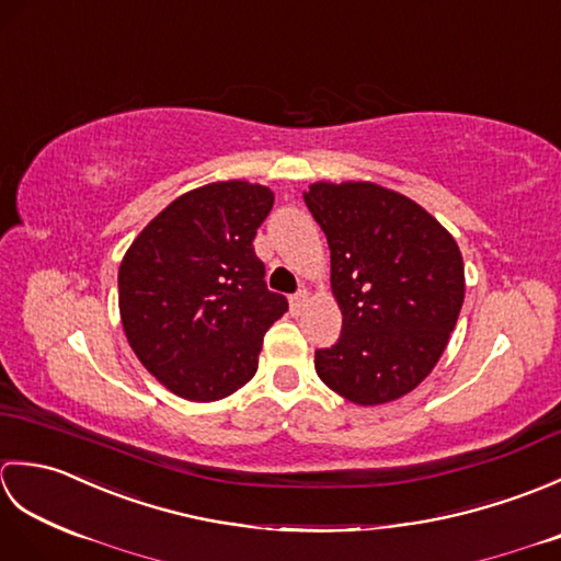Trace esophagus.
<instances>
[{
    "label": "esophagus",
    "instance_id": "esophagus-1",
    "mask_svg": "<svg viewBox=\"0 0 561 561\" xmlns=\"http://www.w3.org/2000/svg\"><path fill=\"white\" fill-rule=\"evenodd\" d=\"M289 304H291V311L294 313H301L304 308H306V304H308V291L306 289H301V291H296L291 299H289Z\"/></svg>",
    "mask_w": 561,
    "mask_h": 561
}]
</instances>
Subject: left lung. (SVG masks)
Listing matches in <instances>:
<instances>
[{
    "label": "left lung",
    "instance_id": "1",
    "mask_svg": "<svg viewBox=\"0 0 561 561\" xmlns=\"http://www.w3.org/2000/svg\"><path fill=\"white\" fill-rule=\"evenodd\" d=\"M342 335L316 352L320 380L362 408L408 396L434 371L465 299L462 255L432 214L368 181L313 183Z\"/></svg>",
    "mask_w": 561,
    "mask_h": 561
}]
</instances>
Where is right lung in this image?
Returning <instances> with one entry per match:
<instances>
[{"instance_id": "right-lung-1", "label": "right lung", "mask_w": 561, "mask_h": 561, "mask_svg": "<svg viewBox=\"0 0 561 561\" xmlns=\"http://www.w3.org/2000/svg\"><path fill=\"white\" fill-rule=\"evenodd\" d=\"M274 193L248 181L190 190L159 211L121 262L117 301L141 366L193 402H214L257 371L262 337L289 304L265 284L255 233Z\"/></svg>"}]
</instances>
